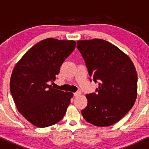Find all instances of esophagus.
I'll return each instance as SVG.
<instances>
[{"instance_id":"1","label":"esophagus","mask_w":149,"mask_h":149,"mask_svg":"<svg viewBox=\"0 0 149 149\" xmlns=\"http://www.w3.org/2000/svg\"><path fill=\"white\" fill-rule=\"evenodd\" d=\"M81 95L80 91H77V92L73 93V96H74V97H78V96H79V95Z\"/></svg>"}]
</instances>
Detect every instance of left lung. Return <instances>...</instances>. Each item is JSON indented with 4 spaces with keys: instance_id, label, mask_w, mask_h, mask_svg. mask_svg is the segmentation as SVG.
Segmentation results:
<instances>
[{
    "instance_id": "1",
    "label": "left lung",
    "mask_w": 149,
    "mask_h": 149,
    "mask_svg": "<svg viewBox=\"0 0 149 149\" xmlns=\"http://www.w3.org/2000/svg\"><path fill=\"white\" fill-rule=\"evenodd\" d=\"M88 74L99 87L86 95L88 104L82 110L87 122L110 126L131 110L137 97L138 76L127 55L104 39L78 41ZM90 78V81H92Z\"/></svg>"
}]
</instances>
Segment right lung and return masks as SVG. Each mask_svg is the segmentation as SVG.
<instances>
[{"label":"right lung","mask_w":149,"mask_h":149,"mask_svg":"<svg viewBox=\"0 0 149 149\" xmlns=\"http://www.w3.org/2000/svg\"><path fill=\"white\" fill-rule=\"evenodd\" d=\"M74 41L48 38L29 49L13 69L10 91L17 110L38 127L60 121L73 93L53 88V82L65 59L76 47Z\"/></svg>","instance_id":"add662e5"}]
</instances>
